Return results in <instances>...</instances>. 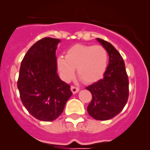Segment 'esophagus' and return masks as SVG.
Wrapping results in <instances>:
<instances>
[{"label": "esophagus", "mask_w": 150, "mask_h": 150, "mask_svg": "<svg viewBox=\"0 0 150 150\" xmlns=\"http://www.w3.org/2000/svg\"><path fill=\"white\" fill-rule=\"evenodd\" d=\"M71 90L73 94H75V93L79 92V88H76V87H75V86H71Z\"/></svg>", "instance_id": "34e87169"}]
</instances>
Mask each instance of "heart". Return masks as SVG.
<instances>
[{
	"instance_id": "1",
	"label": "heart",
	"mask_w": 150,
	"mask_h": 150,
	"mask_svg": "<svg viewBox=\"0 0 150 150\" xmlns=\"http://www.w3.org/2000/svg\"><path fill=\"white\" fill-rule=\"evenodd\" d=\"M108 54L102 46L77 44L70 47L65 56L57 59V67L60 76L65 81L75 76V69L79 78L86 83L100 80L107 69Z\"/></svg>"
}]
</instances>
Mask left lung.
Returning <instances> with one entry per match:
<instances>
[{
	"mask_svg": "<svg viewBox=\"0 0 150 150\" xmlns=\"http://www.w3.org/2000/svg\"><path fill=\"white\" fill-rule=\"evenodd\" d=\"M108 53L109 62L104 78L86 88L92 100L88 106V114L98 120H107L118 115L129 98V79L120 53L111 43L96 38Z\"/></svg>",
	"mask_w": 150,
	"mask_h": 150,
	"instance_id": "1",
	"label": "left lung"
}]
</instances>
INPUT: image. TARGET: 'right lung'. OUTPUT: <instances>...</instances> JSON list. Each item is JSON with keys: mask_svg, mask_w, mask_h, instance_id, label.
<instances>
[{"mask_svg": "<svg viewBox=\"0 0 150 150\" xmlns=\"http://www.w3.org/2000/svg\"><path fill=\"white\" fill-rule=\"evenodd\" d=\"M60 42L52 38L38 41L20 67L18 88L21 102L32 116L42 121L57 119L72 95L71 86L57 73L56 50Z\"/></svg>", "mask_w": 150, "mask_h": 150, "instance_id": "1", "label": "right lung"}]
</instances>
